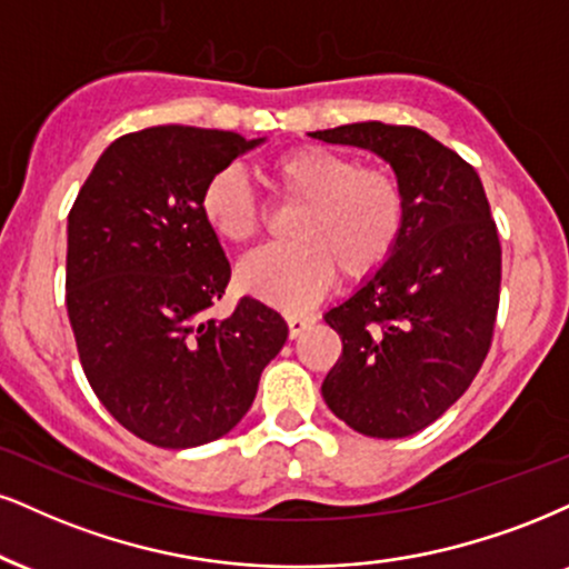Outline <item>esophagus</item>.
Instances as JSON below:
<instances>
[{
  "label": "esophagus",
  "instance_id": "esophagus-1",
  "mask_svg": "<svg viewBox=\"0 0 569 569\" xmlns=\"http://www.w3.org/2000/svg\"><path fill=\"white\" fill-rule=\"evenodd\" d=\"M313 317H308V313H287V329H290V338H298L300 332H303L306 327L313 325Z\"/></svg>",
  "mask_w": 569,
  "mask_h": 569
}]
</instances>
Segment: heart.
I'll use <instances>...</instances> for the list:
<instances>
[{"mask_svg": "<svg viewBox=\"0 0 569 569\" xmlns=\"http://www.w3.org/2000/svg\"><path fill=\"white\" fill-rule=\"evenodd\" d=\"M287 202H300L292 244L266 248L240 266V284L266 303L306 308L335 282L382 271L406 229V189L388 166L359 163L321 144L292 147L269 163ZM200 213L216 237L248 244L263 229V206L242 168L223 166L202 184Z\"/></svg>", "mask_w": 569, "mask_h": 569, "instance_id": "1", "label": "heart"}]
</instances>
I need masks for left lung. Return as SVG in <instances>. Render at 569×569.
<instances>
[{"label":"left lung","instance_id":"left-lung-1","mask_svg":"<svg viewBox=\"0 0 569 569\" xmlns=\"http://www.w3.org/2000/svg\"><path fill=\"white\" fill-rule=\"evenodd\" d=\"M388 160L406 189V229L382 271L329 308L342 353L321 396L371 438L425 430L465 396L493 342L501 242L472 166L413 126L380 121L313 131Z\"/></svg>","mask_w":569,"mask_h":569}]
</instances>
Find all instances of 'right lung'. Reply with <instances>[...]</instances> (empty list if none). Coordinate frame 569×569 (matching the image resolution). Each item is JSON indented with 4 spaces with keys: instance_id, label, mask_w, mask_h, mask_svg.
Here are the masks:
<instances>
[{
    "instance_id": "add662e5",
    "label": "right lung",
    "mask_w": 569,
    "mask_h": 569,
    "mask_svg": "<svg viewBox=\"0 0 569 569\" xmlns=\"http://www.w3.org/2000/svg\"><path fill=\"white\" fill-rule=\"evenodd\" d=\"M258 142L194 126L123 134L68 213L66 306L83 375L118 425L158 448L227 435L287 340L284 319L248 296L208 319L231 266L200 192Z\"/></svg>"
}]
</instances>
